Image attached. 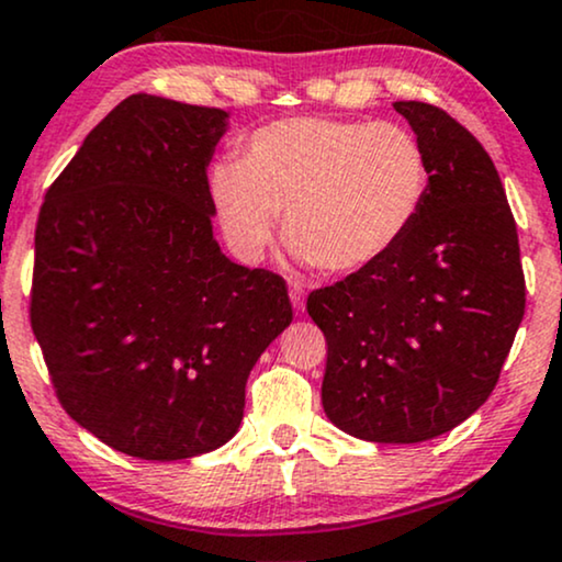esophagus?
I'll list each match as a JSON object with an SVG mask.
<instances>
[{
  "label": "esophagus",
  "mask_w": 562,
  "mask_h": 562,
  "mask_svg": "<svg viewBox=\"0 0 562 562\" xmlns=\"http://www.w3.org/2000/svg\"><path fill=\"white\" fill-rule=\"evenodd\" d=\"M289 296H292V304H294L296 313H302V310H304V289L300 286V283H292V286H289Z\"/></svg>",
  "instance_id": "1"
}]
</instances>
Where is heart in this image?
Segmentation results:
<instances>
[{
	"mask_svg": "<svg viewBox=\"0 0 562 562\" xmlns=\"http://www.w3.org/2000/svg\"><path fill=\"white\" fill-rule=\"evenodd\" d=\"M207 187L239 258L266 255L283 213L296 258L355 273L414 226L429 192V158L404 124L292 116L255 130L239 161L213 166Z\"/></svg>",
	"mask_w": 562,
	"mask_h": 562,
	"instance_id": "b5f03b06",
	"label": "heart"
}]
</instances>
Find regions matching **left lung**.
<instances>
[{"mask_svg":"<svg viewBox=\"0 0 562 562\" xmlns=\"http://www.w3.org/2000/svg\"><path fill=\"white\" fill-rule=\"evenodd\" d=\"M429 158L425 207L378 262L307 296L328 341L323 408L370 442H422L490 398L526 307L493 158L442 109L396 101Z\"/></svg>","mask_w":562,"mask_h":562,"instance_id":"8db88e82","label":"left lung"}]
</instances>
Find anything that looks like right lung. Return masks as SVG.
Wrapping results in <instances>:
<instances>
[{"instance_id": "add662e5", "label": "right lung", "mask_w": 562, "mask_h": 562, "mask_svg": "<svg viewBox=\"0 0 562 562\" xmlns=\"http://www.w3.org/2000/svg\"><path fill=\"white\" fill-rule=\"evenodd\" d=\"M224 109L135 93L46 190L31 325L59 404L109 448L179 461L234 438L245 385L292 323L286 281L213 239Z\"/></svg>"}]
</instances>
